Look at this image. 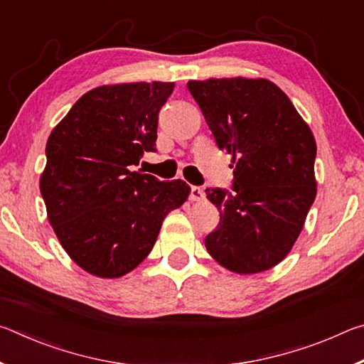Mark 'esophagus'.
<instances>
[{
	"label": "esophagus",
	"mask_w": 364,
	"mask_h": 364,
	"mask_svg": "<svg viewBox=\"0 0 364 364\" xmlns=\"http://www.w3.org/2000/svg\"><path fill=\"white\" fill-rule=\"evenodd\" d=\"M204 197H205L204 189L199 188V186H193V188H191V200H193V202H199V200L204 199Z\"/></svg>",
	"instance_id": "1"
}]
</instances>
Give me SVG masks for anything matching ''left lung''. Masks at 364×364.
I'll return each instance as SVG.
<instances>
[{
    "label": "left lung",
    "instance_id": "1",
    "mask_svg": "<svg viewBox=\"0 0 364 364\" xmlns=\"http://www.w3.org/2000/svg\"><path fill=\"white\" fill-rule=\"evenodd\" d=\"M188 88L234 165V193L205 191L220 210L205 247L232 273H262L292 250L316 197L315 136L267 78L191 80Z\"/></svg>",
    "mask_w": 364,
    "mask_h": 364
}]
</instances>
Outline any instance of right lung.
I'll return each instance as SVG.
<instances>
[{"mask_svg":"<svg viewBox=\"0 0 364 364\" xmlns=\"http://www.w3.org/2000/svg\"><path fill=\"white\" fill-rule=\"evenodd\" d=\"M173 82L102 85L85 93L53 128L40 176L48 220L86 273L122 278L149 255L162 221L191 188L133 171L156 152L160 107Z\"/></svg>","mask_w":364,"mask_h":364,"instance_id":"right-lung-1","label":"right lung"}]
</instances>
